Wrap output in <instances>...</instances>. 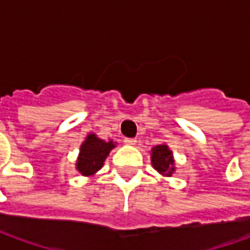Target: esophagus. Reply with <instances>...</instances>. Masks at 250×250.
<instances>
[{"label": "esophagus", "mask_w": 250, "mask_h": 250, "mask_svg": "<svg viewBox=\"0 0 250 250\" xmlns=\"http://www.w3.org/2000/svg\"><path fill=\"white\" fill-rule=\"evenodd\" d=\"M124 143L126 144V145H130V146H133V145H136L137 140H136V138H125V140H124Z\"/></svg>", "instance_id": "obj_1"}]
</instances>
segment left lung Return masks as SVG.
<instances>
[{"mask_svg":"<svg viewBox=\"0 0 250 250\" xmlns=\"http://www.w3.org/2000/svg\"><path fill=\"white\" fill-rule=\"evenodd\" d=\"M150 160H152L153 167L165 177H170L176 170L173 153L167 147V145H156L153 147L152 153H150Z\"/></svg>","mask_w":250,"mask_h":250,"instance_id":"1","label":"left lung"}]
</instances>
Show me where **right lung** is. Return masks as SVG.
Instances as JSON below:
<instances>
[{"label": "right lung", "mask_w": 250, "mask_h": 250, "mask_svg": "<svg viewBox=\"0 0 250 250\" xmlns=\"http://www.w3.org/2000/svg\"><path fill=\"white\" fill-rule=\"evenodd\" d=\"M113 147H116V144L112 140L104 141L93 133L87 134L80 147L76 169L86 177L96 174L103 167L105 158L109 156Z\"/></svg>", "instance_id": "obj_1"}]
</instances>
